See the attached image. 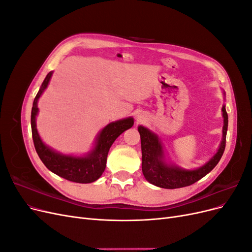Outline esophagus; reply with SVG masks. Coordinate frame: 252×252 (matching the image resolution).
Listing matches in <instances>:
<instances>
[{
    "label": "esophagus",
    "instance_id": "esophagus-1",
    "mask_svg": "<svg viewBox=\"0 0 252 252\" xmlns=\"http://www.w3.org/2000/svg\"><path fill=\"white\" fill-rule=\"evenodd\" d=\"M143 116H142V114H138V116H136V121H138V122H141V121H143Z\"/></svg>",
    "mask_w": 252,
    "mask_h": 252
}]
</instances>
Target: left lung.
Wrapping results in <instances>:
<instances>
[{
    "label": "left lung",
    "instance_id": "1",
    "mask_svg": "<svg viewBox=\"0 0 252 252\" xmlns=\"http://www.w3.org/2000/svg\"><path fill=\"white\" fill-rule=\"evenodd\" d=\"M225 95V94H224ZM224 125L223 136L217 154L208 162L199 168L192 170L182 168L174 164L167 163L163 144L158 134L149 130L148 128L140 125L138 130L141 135L142 147V171L145 179L152 185L166 189H175L194 184L195 182L209 173L222 158L226 146V134L228 128V114L225 105L222 107Z\"/></svg>",
    "mask_w": 252,
    "mask_h": 252
}]
</instances>
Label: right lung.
Returning <instances> with one entry per match:
<instances>
[{
	"label": "right lung",
	"instance_id": "add662e5",
	"mask_svg": "<svg viewBox=\"0 0 252 252\" xmlns=\"http://www.w3.org/2000/svg\"><path fill=\"white\" fill-rule=\"evenodd\" d=\"M52 73L53 71H50L46 75L32 104V131L36 154L40 157L44 165L59 177L71 182L81 183V184L93 183L101 177L106 168L108 151L111 145L120 134L132 127L134 123L133 118L129 117L122 119L106 125L97 134L94 148L83 157L63 155L52 149L42 141L39 132H37L35 122L37 113H39L37 102H39V98L44 93V90L47 88Z\"/></svg>",
	"mask_w": 252,
	"mask_h": 252
}]
</instances>
